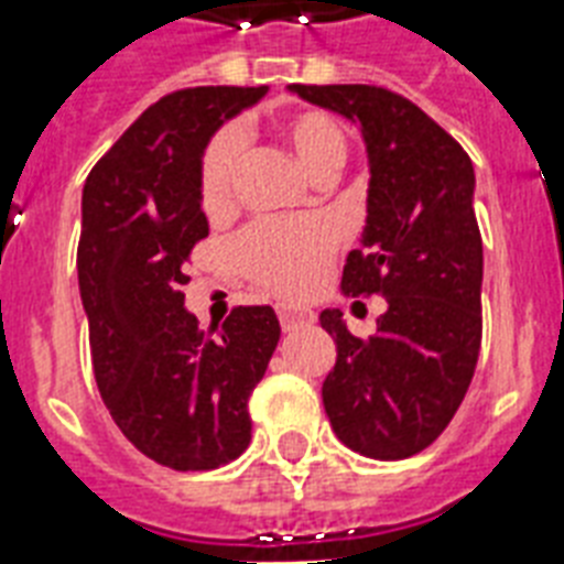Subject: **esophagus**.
<instances>
[{
	"mask_svg": "<svg viewBox=\"0 0 564 564\" xmlns=\"http://www.w3.org/2000/svg\"><path fill=\"white\" fill-rule=\"evenodd\" d=\"M306 324H313V315L310 313L290 310V306H283L281 310V327L286 329V333H292V329H297V327H306Z\"/></svg>",
	"mask_w": 564,
	"mask_h": 564,
	"instance_id": "1",
	"label": "esophagus"
}]
</instances>
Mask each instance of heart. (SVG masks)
Instances as JSON below:
<instances>
[{"label":"heart","mask_w":564,"mask_h":564,"mask_svg":"<svg viewBox=\"0 0 564 564\" xmlns=\"http://www.w3.org/2000/svg\"><path fill=\"white\" fill-rule=\"evenodd\" d=\"M283 144L295 155L301 171L315 185L333 182L347 162V135L336 121L324 112L306 109L283 118ZM242 159V139L237 130H223L210 141L199 171V196L210 217H223L235 203V182ZM333 231L322 223H258L237 242V260L249 278L278 292L283 297H301L313 290L329 254H333Z\"/></svg>","instance_id":"1"}]
</instances>
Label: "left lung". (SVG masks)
Segmentation results:
<instances>
[{"label": "left lung", "mask_w": 564, "mask_h": 564, "mask_svg": "<svg viewBox=\"0 0 564 564\" xmlns=\"http://www.w3.org/2000/svg\"><path fill=\"white\" fill-rule=\"evenodd\" d=\"M306 104L356 123L368 153V219L347 254L341 292L382 295L377 336L356 338L324 310L336 365L324 411L347 448L402 460L432 446L464 402L480 350L484 242L475 171L441 123L379 86H301Z\"/></svg>", "instance_id": "left-lung-1"}]
</instances>
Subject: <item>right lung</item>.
<instances>
[{"label": "right lung", "mask_w": 564, "mask_h": 564, "mask_svg": "<svg viewBox=\"0 0 564 564\" xmlns=\"http://www.w3.org/2000/svg\"><path fill=\"white\" fill-rule=\"evenodd\" d=\"M267 91H173L123 132L84 185L77 283L95 382L123 437L178 473L217 469L246 452L249 397L281 338L272 306H237L217 336H205L182 295L187 254L208 237L205 148Z\"/></svg>", "instance_id": "1"}]
</instances>
